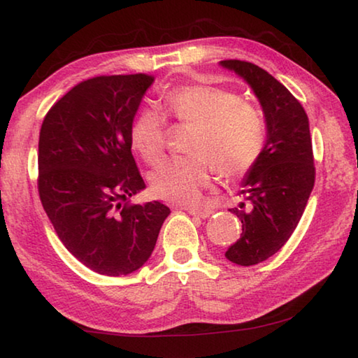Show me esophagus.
Listing matches in <instances>:
<instances>
[{"mask_svg":"<svg viewBox=\"0 0 358 358\" xmlns=\"http://www.w3.org/2000/svg\"><path fill=\"white\" fill-rule=\"evenodd\" d=\"M188 210L189 215H194V217L199 218H208L212 215V210L210 208H186Z\"/></svg>","mask_w":358,"mask_h":358,"instance_id":"esophagus-1","label":"esophagus"}]
</instances>
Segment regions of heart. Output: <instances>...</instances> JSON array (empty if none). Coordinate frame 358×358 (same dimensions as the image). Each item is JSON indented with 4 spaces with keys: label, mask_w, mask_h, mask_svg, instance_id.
Wrapping results in <instances>:
<instances>
[{
    "label": "heart",
    "mask_w": 358,
    "mask_h": 358,
    "mask_svg": "<svg viewBox=\"0 0 358 358\" xmlns=\"http://www.w3.org/2000/svg\"><path fill=\"white\" fill-rule=\"evenodd\" d=\"M164 105L180 124L194 127L186 157L170 159L150 177V191L159 201L178 206L199 202L212 166L224 180H236L257 166L268 145L264 111L243 100L234 89L213 84H186L164 95ZM130 145L148 164L164 157L167 143L161 111L145 106L135 113L129 129Z\"/></svg>",
    "instance_id": "b5f03b06"
}]
</instances>
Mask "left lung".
<instances>
[{
  "label": "left lung",
  "instance_id": "left-lung-1",
  "mask_svg": "<svg viewBox=\"0 0 358 358\" xmlns=\"http://www.w3.org/2000/svg\"><path fill=\"white\" fill-rule=\"evenodd\" d=\"M221 65L250 84L268 122V145L243 181L245 202L229 208L241 220L242 234L226 258L239 266H253L285 245L314 188L309 119L298 99L263 68L236 59Z\"/></svg>",
  "mask_w": 358,
  "mask_h": 358
}]
</instances>
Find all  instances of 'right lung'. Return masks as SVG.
<instances>
[{"label":"right lung","mask_w":358,"mask_h":358,"mask_svg":"<svg viewBox=\"0 0 358 358\" xmlns=\"http://www.w3.org/2000/svg\"><path fill=\"white\" fill-rule=\"evenodd\" d=\"M155 76L101 75L81 81L44 116L38 192L62 243L103 275H127L155 250L170 208L132 206L145 188L129 129Z\"/></svg>","instance_id":"obj_1"}]
</instances>
